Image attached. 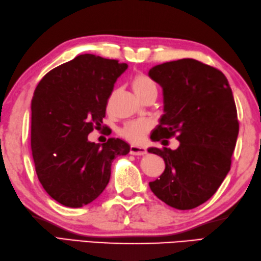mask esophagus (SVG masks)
<instances>
[{"mask_svg": "<svg viewBox=\"0 0 261 261\" xmlns=\"http://www.w3.org/2000/svg\"><path fill=\"white\" fill-rule=\"evenodd\" d=\"M129 153L132 154V155H144V154H146V150H145V147H143V146L130 145Z\"/></svg>", "mask_w": 261, "mask_h": 261, "instance_id": "1", "label": "esophagus"}]
</instances>
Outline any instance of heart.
<instances>
[{
    "label": "heart",
    "instance_id": "1",
    "mask_svg": "<svg viewBox=\"0 0 261 261\" xmlns=\"http://www.w3.org/2000/svg\"><path fill=\"white\" fill-rule=\"evenodd\" d=\"M132 88L141 100L152 93H158V89L153 80L143 73H138L132 80ZM152 124L146 120H135L125 124L120 129V135L133 143H141L146 133L151 129Z\"/></svg>",
    "mask_w": 261,
    "mask_h": 261
}]
</instances>
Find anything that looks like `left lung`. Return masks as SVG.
<instances>
[{
  "instance_id": "obj_1",
  "label": "left lung",
  "mask_w": 261,
  "mask_h": 261,
  "mask_svg": "<svg viewBox=\"0 0 261 261\" xmlns=\"http://www.w3.org/2000/svg\"><path fill=\"white\" fill-rule=\"evenodd\" d=\"M148 76L161 86L164 103L151 140L175 136L180 142L177 150L148 148L166 162L150 188L173 208H195L216 193L231 169L239 134L232 90L220 70L193 58L160 64Z\"/></svg>"
}]
</instances>
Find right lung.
<instances>
[{"label": "right lung", "instance_id": "add662e5", "mask_svg": "<svg viewBox=\"0 0 261 261\" xmlns=\"http://www.w3.org/2000/svg\"><path fill=\"white\" fill-rule=\"evenodd\" d=\"M127 64L79 55L40 80L31 100V151L37 177L58 203L77 208L107 187L111 163L129 152L119 138L88 141L99 128L114 84Z\"/></svg>", "mask_w": 261, "mask_h": 261}]
</instances>
